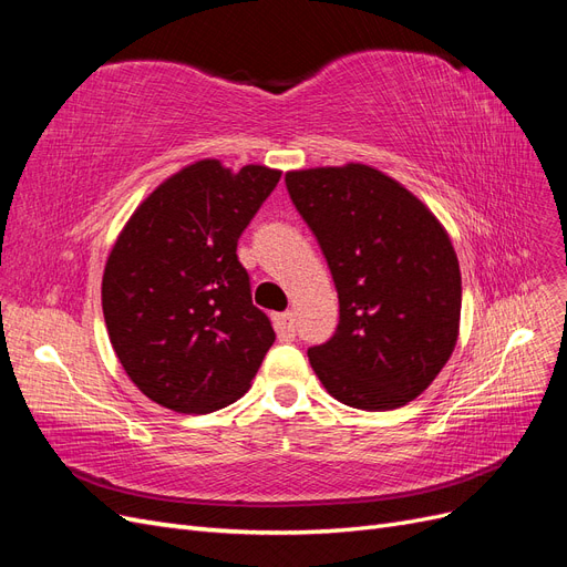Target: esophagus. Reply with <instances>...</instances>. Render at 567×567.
I'll use <instances>...</instances> for the list:
<instances>
[{
  "label": "esophagus",
  "instance_id": "obj_1",
  "mask_svg": "<svg viewBox=\"0 0 567 567\" xmlns=\"http://www.w3.org/2000/svg\"><path fill=\"white\" fill-rule=\"evenodd\" d=\"M274 329L281 340H293L296 338V317L293 312H281L274 317Z\"/></svg>",
  "mask_w": 567,
  "mask_h": 567
}]
</instances>
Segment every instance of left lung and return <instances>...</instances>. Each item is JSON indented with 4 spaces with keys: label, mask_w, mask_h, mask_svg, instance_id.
Returning a JSON list of instances; mask_svg holds the SVG:
<instances>
[{
    "label": "left lung",
    "mask_w": 567,
    "mask_h": 567,
    "mask_svg": "<svg viewBox=\"0 0 567 567\" xmlns=\"http://www.w3.org/2000/svg\"><path fill=\"white\" fill-rule=\"evenodd\" d=\"M338 290L336 333L307 350L338 402L388 411L435 381L458 338L461 271L447 231L406 188L369 165L286 175Z\"/></svg>",
    "instance_id": "8db88e82"
}]
</instances>
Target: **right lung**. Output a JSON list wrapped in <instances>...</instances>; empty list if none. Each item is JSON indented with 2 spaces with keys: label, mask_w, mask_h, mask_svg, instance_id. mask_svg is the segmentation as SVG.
Masks as SVG:
<instances>
[{
  "label": "right lung",
  "mask_w": 567,
  "mask_h": 567,
  "mask_svg": "<svg viewBox=\"0 0 567 567\" xmlns=\"http://www.w3.org/2000/svg\"><path fill=\"white\" fill-rule=\"evenodd\" d=\"M279 169L198 161L165 179L109 255L101 305L111 346L148 400L210 414L250 388L274 342L250 298L238 238Z\"/></svg>",
  "instance_id": "obj_1"
}]
</instances>
